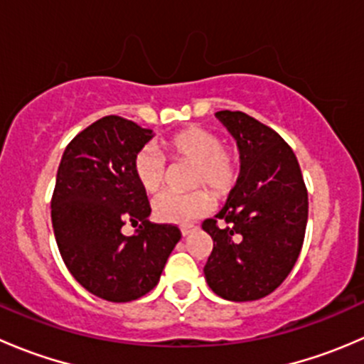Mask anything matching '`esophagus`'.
I'll return each mask as SVG.
<instances>
[{
  "mask_svg": "<svg viewBox=\"0 0 364 364\" xmlns=\"http://www.w3.org/2000/svg\"><path fill=\"white\" fill-rule=\"evenodd\" d=\"M197 229H199V225H196V223H185V225H181L183 236H188V234H192Z\"/></svg>",
  "mask_w": 364,
  "mask_h": 364,
  "instance_id": "34e87169",
  "label": "esophagus"
}]
</instances>
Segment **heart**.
<instances>
[{
	"label": "heart",
	"mask_w": 364,
	"mask_h": 364,
	"mask_svg": "<svg viewBox=\"0 0 364 364\" xmlns=\"http://www.w3.org/2000/svg\"><path fill=\"white\" fill-rule=\"evenodd\" d=\"M165 156L172 161H193L190 186H208L216 197H227L241 176V159L222 137L203 127H185L161 141ZM156 148L146 146L132 161L135 181L146 193H155L167 178V160ZM213 197L208 190L188 193L164 192L153 200V215L165 223H188L211 209Z\"/></svg>",
	"instance_id": "heart-1"
}]
</instances>
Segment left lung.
I'll return each instance as SVG.
<instances>
[{"label":"left lung","mask_w":364,"mask_h":364,"mask_svg":"<svg viewBox=\"0 0 364 364\" xmlns=\"http://www.w3.org/2000/svg\"><path fill=\"white\" fill-rule=\"evenodd\" d=\"M216 116L236 137L241 176L222 211L203 222L213 240L204 274L223 299L255 301L294 267L306 230L308 190L294 151L273 128L241 111Z\"/></svg>","instance_id":"obj_1"}]
</instances>
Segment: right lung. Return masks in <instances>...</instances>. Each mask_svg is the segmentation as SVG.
<instances>
[{
    "label": "right lung",
    "instance_id": "add662e5",
    "mask_svg": "<svg viewBox=\"0 0 364 364\" xmlns=\"http://www.w3.org/2000/svg\"><path fill=\"white\" fill-rule=\"evenodd\" d=\"M151 130L105 116L68 142L50 199L54 236L63 262L91 294L112 303L139 299L156 287L181 230L153 223L148 196L132 161ZM130 223L134 237L120 227Z\"/></svg>",
    "mask_w": 364,
    "mask_h": 364
}]
</instances>
